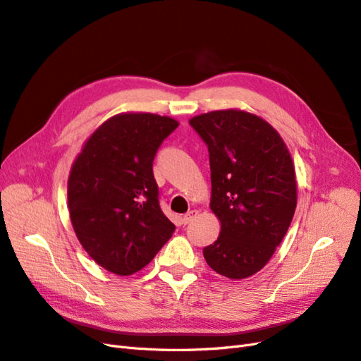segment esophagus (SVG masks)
Wrapping results in <instances>:
<instances>
[{"label":"esophagus","instance_id":"34e87169","mask_svg":"<svg viewBox=\"0 0 361 361\" xmlns=\"http://www.w3.org/2000/svg\"><path fill=\"white\" fill-rule=\"evenodd\" d=\"M197 211H190V212H187L183 215V218H182V221H183V224H188V223H191L195 216H197Z\"/></svg>","mask_w":361,"mask_h":361}]
</instances>
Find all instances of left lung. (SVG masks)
<instances>
[{
    "label": "left lung",
    "mask_w": 361,
    "mask_h": 361,
    "mask_svg": "<svg viewBox=\"0 0 361 361\" xmlns=\"http://www.w3.org/2000/svg\"><path fill=\"white\" fill-rule=\"evenodd\" d=\"M190 125L209 150L211 209L221 223L203 256L227 279L253 276L274 255L297 207L289 150L274 128L247 111H211Z\"/></svg>",
    "instance_id": "left-lung-1"
}]
</instances>
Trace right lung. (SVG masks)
Listing matches in <instances>:
<instances>
[{
    "label": "right lung",
    "instance_id": "add662e5",
    "mask_svg": "<svg viewBox=\"0 0 361 361\" xmlns=\"http://www.w3.org/2000/svg\"><path fill=\"white\" fill-rule=\"evenodd\" d=\"M178 126L166 116L117 114L85 141L71 169L68 202L76 238L97 265L117 276L145 268L176 228L161 211L152 166Z\"/></svg>",
    "mask_w": 361,
    "mask_h": 361
}]
</instances>
